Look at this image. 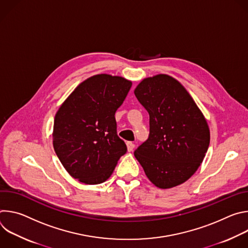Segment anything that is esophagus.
Listing matches in <instances>:
<instances>
[{"mask_svg": "<svg viewBox=\"0 0 248 248\" xmlns=\"http://www.w3.org/2000/svg\"><path fill=\"white\" fill-rule=\"evenodd\" d=\"M126 146H127V151H128V152H131V151L134 149V147H135L134 143L130 142V141H128V142H126Z\"/></svg>", "mask_w": 248, "mask_h": 248, "instance_id": "34e87169", "label": "esophagus"}]
</instances>
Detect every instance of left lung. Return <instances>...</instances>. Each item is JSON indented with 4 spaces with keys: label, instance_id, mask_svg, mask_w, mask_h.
<instances>
[{
    "label": "left lung",
    "instance_id": "1",
    "mask_svg": "<svg viewBox=\"0 0 248 248\" xmlns=\"http://www.w3.org/2000/svg\"><path fill=\"white\" fill-rule=\"evenodd\" d=\"M134 94L149 114L148 139L135 151L149 181L159 188L186 182L210 143L208 124L186 89L173 78H144Z\"/></svg>",
    "mask_w": 248,
    "mask_h": 248
}]
</instances>
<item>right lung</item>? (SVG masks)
Segmentation results:
<instances>
[{
  "label": "right lung",
  "instance_id": "obj_1",
  "mask_svg": "<svg viewBox=\"0 0 248 248\" xmlns=\"http://www.w3.org/2000/svg\"><path fill=\"white\" fill-rule=\"evenodd\" d=\"M132 83L110 75L81 82L58 110L53 145L62 165L74 179L86 185L107 181L126 145L117 134L116 111Z\"/></svg>",
  "mask_w": 248,
  "mask_h": 248
}]
</instances>
